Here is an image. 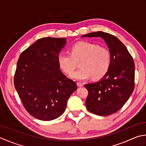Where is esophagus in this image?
<instances>
[{
  "label": "esophagus",
  "mask_w": 146,
  "mask_h": 146,
  "mask_svg": "<svg viewBox=\"0 0 146 146\" xmlns=\"http://www.w3.org/2000/svg\"><path fill=\"white\" fill-rule=\"evenodd\" d=\"M77 86H78V87H82V86H84V84H83L82 82H77Z\"/></svg>",
  "instance_id": "obj_1"
}]
</instances>
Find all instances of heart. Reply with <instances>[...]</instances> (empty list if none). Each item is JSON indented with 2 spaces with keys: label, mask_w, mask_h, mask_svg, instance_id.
<instances>
[{
  "label": "heart",
  "mask_w": 146,
  "mask_h": 146,
  "mask_svg": "<svg viewBox=\"0 0 146 146\" xmlns=\"http://www.w3.org/2000/svg\"><path fill=\"white\" fill-rule=\"evenodd\" d=\"M57 60L60 69L67 74L72 73L77 62L81 61V69L71 74L70 77L82 81L92 76L94 79L103 77L110 67L111 56L109 50L105 47L88 41H79L71 46L70 54L65 52L59 53Z\"/></svg>",
  "instance_id": "1"
}]
</instances>
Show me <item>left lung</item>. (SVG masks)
I'll use <instances>...</instances> for the list:
<instances>
[{
	"mask_svg": "<svg viewBox=\"0 0 146 146\" xmlns=\"http://www.w3.org/2000/svg\"><path fill=\"white\" fill-rule=\"evenodd\" d=\"M82 37H101L111 53L109 70L99 81L85 84L88 91L86 108L100 116L115 113L122 107L134 90L135 65L126 46L111 34L96 31Z\"/></svg>",
	"mask_w": 146,
	"mask_h": 146,
	"instance_id": "1",
	"label": "left lung"
}]
</instances>
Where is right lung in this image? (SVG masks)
<instances>
[{"label": "right lung", "mask_w": 146, "mask_h": 146, "mask_svg": "<svg viewBox=\"0 0 146 146\" xmlns=\"http://www.w3.org/2000/svg\"><path fill=\"white\" fill-rule=\"evenodd\" d=\"M66 42L65 38H41L23 51L17 61L15 88L26 111L38 120L60 117L77 89L58 64V55Z\"/></svg>", "instance_id": "right-lung-1"}]
</instances>
